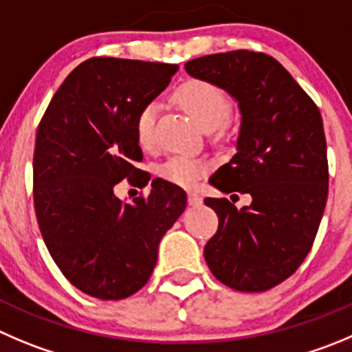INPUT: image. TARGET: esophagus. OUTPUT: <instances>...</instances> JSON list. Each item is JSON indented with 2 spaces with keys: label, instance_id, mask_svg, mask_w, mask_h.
I'll list each match as a JSON object with an SVG mask.
<instances>
[{
  "label": "esophagus",
  "instance_id": "obj_1",
  "mask_svg": "<svg viewBox=\"0 0 352 352\" xmlns=\"http://www.w3.org/2000/svg\"><path fill=\"white\" fill-rule=\"evenodd\" d=\"M188 204L192 207H200L204 204V199L199 193H188Z\"/></svg>",
  "mask_w": 352,
  "mask_h": 352
}]
</instances>
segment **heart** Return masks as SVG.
Wrapping results in <instances>:
<instances>
[{
    "instance_id": "heart-1",
    "label": "heart",
    "mask_w": 352,
    "mask_h": 352,
    "mask_svg": "<svg viewBox=\"0 0 352 352\" xmlns=\"http://www.w3.org/2000/svg\"><path fill=\"white\" fill-rule=\"evenodd\" d=\"M176 100L206 131H212L223 126L230 116V100L226 93L219 86L202 79H192L179 86ZM157 112L159 109L155 103H146L136 116L135 133L138 145L143 150H152L155 146ZM206 170L207 162L202 159L178 155L162 164L160 176L174 185L192 188L200 182Z\"/></svg>"
}]
</instances>
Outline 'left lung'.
Returning a JSON list of instances; mask_svg holds the SVG:
<instances>
[{"mask_svg":"<svg viewBox=\"0 0 352 352\" xmlns=\"http://www.w3.org/2000/svg\"><path fill=\"white\" fill-rule=\"evenodd\" d=\"M195 79L236 102V153L210 176L219 192H242L250 206L206 199L219 217L204 249L221 283L264 292L296 273L313 247L329 195L323 120L285 67L264 53L236 50L185 63Z\"/></svg>","mask_w":352,"mask_h":352,"instance_id":"obj_1","label":"left lung"}]
</instances>
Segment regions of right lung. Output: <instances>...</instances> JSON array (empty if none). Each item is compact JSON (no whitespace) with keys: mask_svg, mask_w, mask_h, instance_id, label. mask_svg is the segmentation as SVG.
<instances>
[{"mask_svg":"<svg viewBox=\"0 0 352 352\" xmlns=\"http://www.w3.org/2000/svg\"><path fill=\"white\" fill-rule=\"evenodd\" d=\"M176 70L89 58L67 76L39 124L32 164L39 230L65 278L96 299H124L148 282L160 240L186 207L185 190L160 178L135 204L113 193L124 178L148 185L136 116Z\"/></svg>","mask_w":352,"mask_h":352,"instance_id":"right-lung-1","label":"right lung"}]
</instances>
